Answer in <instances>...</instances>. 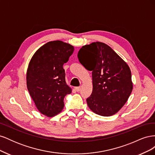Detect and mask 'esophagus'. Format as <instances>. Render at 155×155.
<instances>
[{"mask_svg":"<svg viewBox=\"0 0 155 155\" xmlns=\"http://www.w3.org/2000/svg\"><path fill=\"white\" fill-rule=\"evenodd\" d=\"M75 90H76L77 92H79L81 91V87H75Z\"/></svg>","mask_w":155,"mask_h":155,"instance_id":"obj_1","label":"esophagus"}]
</instances>
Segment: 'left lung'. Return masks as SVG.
<instances>
[{
  "instance_id": "8db88e82",
  "label": "left lung",
  "mask_w": 155,
  "mask_h": 155,
  "mask_svg": "<svg viewBox=\"0 0 155 155\" xmlns=\"http://www.w3.org/2000/svg\"><path fill=\"white\" fill-rule=\"evenodd\" d=\"M78 58L84 67L92 71V92L87 99L88 107L103 116L116 114L133 91L127 64L109 46L101 42L83 46Z\"/></svg>"
}]
</instances>
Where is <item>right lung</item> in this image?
Listing matches in <instances>:
<instances>
[{
  "label": "right lung",
  "instance_id": "add662e5",
  "mask_svg": "<svg viewBox=\"0 0 155 155\" xmlns=\"http://www.w3.org/2000/svg\"><path fill=\"white\" fill-rule=\"evenodd\" d=\"M74 46L61 41H50L36 51L26 74L27 88L41 113L53 117L64 107V97L72 92L65 81L63 64Z\"/></svg>",
  "mask_w": 155,
  "mask_h": 155
}]
</instances>
